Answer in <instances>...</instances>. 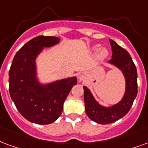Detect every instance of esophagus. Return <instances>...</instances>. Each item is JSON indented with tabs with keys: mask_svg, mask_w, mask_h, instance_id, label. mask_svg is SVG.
Listing matches in <instances>:
<instances>
[{
	"mask_svg": "<svg viewBox=\"0 0 148 148\" xmlns=\"http://www.w3.org/2000/svg\"><path fill=\"white\" fill-rule=\"evenodd\" d=\"M80 80H81V81H82V80H83V76H80Z\"/></svg>",
	"mask_w": 148,
	"mask_h": 148,
	"instance_id": "1",
	"label": "esophagus"
}]
</instances>
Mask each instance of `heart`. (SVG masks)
Returning a JSON list of instances; mask_svg holds the SVG:
<instances>
[{"mask_svg":"<svg viewBox=\"0 0 148 148\" xmlns=\"http://www.w3.org/2000/svg\"><path fill=\"white\" fill-rule=\"evenodd\" d=\"M98 48V46H96L95 47V49H96ZM108 54V50L106 49H102L100 51H99V56L100 58H104L106 57Z\"/></svg>","mask_w":148,"mask_h":148,"instance_id":"heart-1","label":"heart"}]
</instances>
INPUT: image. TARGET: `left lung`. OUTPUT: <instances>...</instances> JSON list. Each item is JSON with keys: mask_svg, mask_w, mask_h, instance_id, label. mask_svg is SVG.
<instances>
[{"mask_svg": "<svg viewBox=\"0 0 148 148\" xmlns=\"http://www.w3.org/2000/svg\"><path fill=\"white\" fill-rule=\"evenodd\" d=\"M109 40L112 49V59L108 63L120 69L125 79L123 98L111 107H103L96 101L87 87H83L85 112L91 120L103 125L113 123L123 118L130 111L137 95V71L130 53L113 40Z\"/></svg>", "mask_w": 148, "mask_h": 148, "instance_id": "8db88e82", "label": "left lung"}]
</instances>
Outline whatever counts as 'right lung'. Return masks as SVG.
<instances>
[{
	"mask_svg": "<svg viewBox=\"0 0 148 148\" xmlns=\"http://www.w3.org/2000/svg\"><path fill=\"white\" fill-rule=\"evenodd\" d=\"M56 37L38 36L18 50L9 70V93L17 110L33 123L48 125L60 117L63 103L77 77H67L42 85L37 77L36 58L44 47L60 42Z\"/></svg>",
	"mask_w": 148,
	"mask_h": 148,
	"instance_id": "add662e5",
	"label": "right lung"
}]
</instances>
